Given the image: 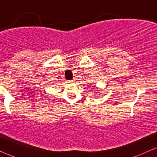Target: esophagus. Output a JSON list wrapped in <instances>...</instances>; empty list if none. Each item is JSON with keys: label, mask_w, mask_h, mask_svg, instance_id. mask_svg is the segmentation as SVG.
I'll return each instance as SVG.
<instances>
[{"label": "esophagus", "mask_w": 157, "mask_h": 157, "mask_svg": "<svg viewBox=\"0 0 157 157\" xmlns=\"http://www.w3.org/2000/svg\"><path fill=\"white\" fill-rule=\"evenodd\" d=\"M68 83H73L74 82V80H70V81H68Z\"/></svg>", "instance_id": "esophagus-1"}]
</instances>
